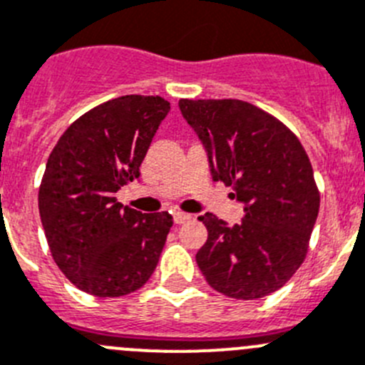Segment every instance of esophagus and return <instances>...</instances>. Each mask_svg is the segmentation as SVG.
<instances>
[{
    "instance_id": "1",
    "label": "esophagus",
    "mask_w": 365,
    "mask_h": 365,
    "mask_svg": "<svg viewBox=\"0 0 365 365\" xmlns=\"http://www.w3.org/2000/svg\"><path fill=\"white\" fill-rule=\"evenodd\" d=\"M175 223L176 225H183V223H187V221H190L192 220V216H190V214H185V212H175Z\"/></svg>"
}]
</instances>
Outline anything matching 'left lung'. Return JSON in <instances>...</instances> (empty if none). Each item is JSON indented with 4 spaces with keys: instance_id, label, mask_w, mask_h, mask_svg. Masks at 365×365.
<instances>
[{
    "instance_id": "left-lung-1",
    "label": "left lung",
    "mask_w": 365,
    "mask_h": 365,
    "mask_svg": "<svg viewBox=\"0 0 365 365\" xmlns=\"http://www.w3.org/2000/svg\"><path fill=\"white\" fill-rule=\"evenodd\" d=\"M205 149L214 182L232 187L243 220L230 227L214 214L196 263L214 290L252 301L274 294L297 272L319 216L308 155L284 124L243 101L178 102Z\"/></svg>"
}]
</instances>
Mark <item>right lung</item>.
<instances>
[{"label": "right lung", "mask_w": 365, "mask_h": 365, "mask_svg": "<svg viewBox=\"0 0 365 365\" xmlns=\"http://www.w3.org/2000/svg\"><path fill=\"white\" fill-rule=\"evenodd\" d=\"M171 104L125 95L77 118L53 148L39 189V214L53 261L79 290L120 297L155 272L173 216L117 202Z\"/></svg>", "instance_id": "1"}]
</instances>
